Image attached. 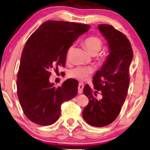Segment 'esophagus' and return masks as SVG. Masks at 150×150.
<instances>
[{"label": "esophagus", "mask_w": 150, "mask_h": 150, "mask_svg": "<svg viewBox=\"0 0 150 150\" xmlns=\"http://www.w3.org/2000/svg\"><path fill=\"white\" fill-rule=\"evenodd\" d=\"M84 85L82 82H79L78 85V93L81 94L83 91V88H84Z\"/></svg>", "instance_id": "obj_1"}]
</instances>
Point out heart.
Here are the masks:
<instances>
[{"mask_svg":"<svg viewBox=\"0 0 150 150\" xmlns=\"http://www.w3.org/2000/svg\"><path fill=\"white\" fill-rule=\"evenodd\" d=\"M84 45L86 47V50L88 51L91 55H96L102 48L103 43L101 39L98 37H90L84 41ZM71 50L69 49V53ZM93 69L90 67H84V66H77L70 70L69 72V77L79 81H86L90 77L91 75L93 73Z\"/></svg>","mask_w":150,"mask_h":150,"instance_id":"1","label":"heart"}]
</instances>
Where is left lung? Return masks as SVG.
Masks as SVG:
<instances>
[{
  "label": "left lung",
  "mask_w": 150,
  "mask_h": 150,
  "mask_svg": "<svg viewBox=\"0 0 150 150\" xmlns=\"http://www.w3.org/2000/svg\"><path fill=\"white\" fill-rule=\"evenodd\" d=\"M109 44L110 53L93 79V89L88 84L83 93L88 98L82 112L83 118L93 127H105L113 122L120 112L129 84V66L133 58L132 45L124 34L112 25L98 26ZM98 92L100 99L97 98Z\"/></svg>",
  "instance_id": "obj_1"
}]
</instances>
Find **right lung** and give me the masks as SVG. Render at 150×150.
I'll return each mask as SVG.
<instances>
[{"label": "right lung", "mask_w": 150, "mask_h": 150, "mask_svg": "<svg viewBox=\"0 0 150 150\" xmlns=\"http://www.w3.org/2000/svg\"><path fill=\"white\" fill-rule=\"evenodd\" d=\"M88 25L61 21L41 24L26 41L17 75V96L26 117L39 125L58 120L64 102L77 94L76 80L67 79L57 88L49 81L51 71L65 66L67 52Z\"/></svg>", "instance_id": "right-lung-1"}]
</instances>
